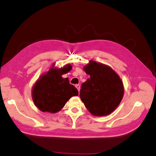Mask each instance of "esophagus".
Returning a JSON list of instances; mask_svg holds the SVG:
<instances>
[{"instance_id":"34e87169","label":"esophagus","mask_w":156,"mask_h":156,"mask_svg":"<svg viewBox=\"0 0 156 156\" xmlns=\"http://www.w3.org/2000/svg\"><path fill=\"white\" fill-rule=\"evenodd\" d=\"M75 87H76V88H77L78 91L79 92V91H80V85H79V84H76V85H75Z\"/></svg>"}]
</instances>
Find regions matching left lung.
<instances>
[{"label":"left lung","instance_id":"1","mask_svg":"<svg viewBox=\"0 0 156 156\" xmlns=\"http://www.w3.org/2000/svg\"><path fill=\"white\" fill-rule=\"evenodd\" d=\"M83 69L90 75L80 91L84 106L94 116L111 114L124 96V84L119 75L111 67L94 60H90Z\"/></svg>","mask_w":156,"mask_h":156}]
</instances>
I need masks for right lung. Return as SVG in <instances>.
Segmentation results:
<instances>
[{
    "label": "right lung",
    "mask_w": 156,
    "mask_h": 156,
    "mask_svg": "<svg viewBox=\"0 0 156 156\" xmlns=\"http://www.w3.org/2000/svg\"><path fill=\"white\" fill-rule=\"evenodd\" d=\"M40 76L32 87V98L34 105L42 112L56 113L64 107L69 99L78 96L77 89L62 75L72 69L71 64L61 68L53 66Z\"/></svg>",
    "instance_id": "obj_1"
}]
</instances>
